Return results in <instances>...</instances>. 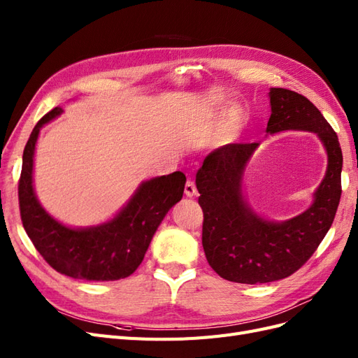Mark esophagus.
I'll use <instances>...</instances> for the list:
<instances>
[{
    "label": "esophagus",
    "instance_id": "esophagus-1",
    "mask_svg": "<svg viewBox=\"0 0 358 358\" xmlns=\"http://www.w3.org/2000/svg\"><path fill=\"white\" fill-rule=\"evenodd\" d=\"M185 194L187 197H194L197 194V188H196V183H194L192 180H188L185 183Z\"/></svg>",
    "mask_w": 358,
    "mask_h": 358
}]
</instances>
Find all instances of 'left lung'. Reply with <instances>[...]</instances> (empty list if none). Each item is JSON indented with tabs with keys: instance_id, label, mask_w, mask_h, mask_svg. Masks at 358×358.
Here are the masks:
<instances>
[{
	"instance_id": "1",
	"label": "left lung",
	"mask_w": 358,
	"mask_h": 358,
	"mask_svg": "<svg viewBox=\"0 0 358 358\" xmlns=\"http://www.w3.org/2000/svg\"><path fill=\"white\" fill-rule=\"evenodd\" d=\"M266 131L285 129L315 133L327 150L326 176L313 203L288 221L258 216L243 200L242 178L258 143H230L204 158L196 183L203 209V249L221 278L239 284H266L299 270L322 242L338 210L342 185V149L338 134L306 96L284 88H270Z\"/></svg>"
}]
</instances>
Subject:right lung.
I'll return each mask as SVG.
<instances>
[{"instance_id": "right-lung-1", "label": "right lung", "mask_w": 358, "mask_h": 358, "mask_svg": "<svg viewBox=\"0 0 358 358\" xmlns=\"http://www.w3.org/2000/svg\"><path fill=\"white\" fill-rule=\"evenodd\" d=\"M62 113L55 107L32 129L24 149L19 209L24 229L40 255L57 272L85 280H117L136 272L166 213L180 201L187 178L175 171L143 182L113 220L88 229H70L41 208L32 187L40 128Z\"/></svg>"}]
</instances>
